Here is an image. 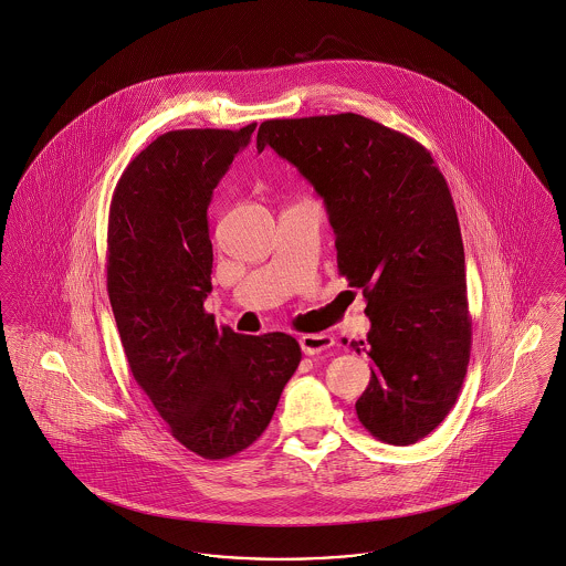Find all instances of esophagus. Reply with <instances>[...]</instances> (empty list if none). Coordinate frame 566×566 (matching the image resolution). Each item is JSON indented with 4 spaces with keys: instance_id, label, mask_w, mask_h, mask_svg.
<instances>
[{
    "instance_id": "34e87169",
    "label": "esophagus",
    "mask_w": 566,
    "mask_h": 566,
    "mask_svg": "<svg viewBox=\"0 0 566 566\" xmlns=\"http://www.w3.org/2000/svg\"><path fill=\"white\" fill-rule=\"evenodd\" d=\"M298 344H301L303 354L316 356V354H321V352L333 348V346H335V339H333L331 335H326V333H310V335H303V337L298 339Z\"/></svg>"
}]
</instances>
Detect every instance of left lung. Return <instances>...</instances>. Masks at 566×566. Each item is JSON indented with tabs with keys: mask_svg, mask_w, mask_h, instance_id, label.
Returning a JSON list of instances; mask_svg holds the SVG:
<instances>
[{
	"mask_svg": "<svg viewBox=\"0 0 566 566\" xmlns=\"http://www.w3.org/2000/svg\"><path fill=\"white\" fill-rule=\"evenodd\" d=\"M265 146L323 197L339 275L367 298L374 369L356 401L360 424L384 443L420 441L457 403L471 356L464 248L443 174L420 142L352 112L271 118L256 135Z\"/></svg>",
	"mask_w": 566,
	"mask_h": 566,
	"instance_id": "8db88e82",
	"label": "left lung"
}]
</instances>
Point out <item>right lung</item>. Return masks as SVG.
<instances>
[{
	"instance_id": "1",
	"label": "right lung",
	"mask_w": 566,
	"mask_h": 566,
	"mask_svg": "<svg viewBox=\"0 0 566 566\" xmlns=\"http://www.w3.org/2000/svg\"><path fill=\"white\" fill-rule=\"evenodd\" d=\"M256 123L159 135L127 165L108 216V296L139 388L197 457L243 452L270 427L301 348L240 335L203 310L212 291L208 206Z\"/></svg>"
}]
</instances>
